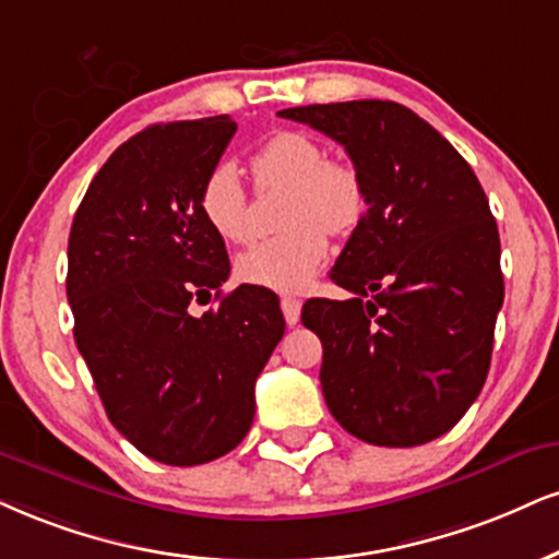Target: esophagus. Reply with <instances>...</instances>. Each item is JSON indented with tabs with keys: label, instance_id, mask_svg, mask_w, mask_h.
<instances>
[{
	"label": "esophagus",
	"instance_id": "34e87169",
	"mask_svg": "<svg viewBox=\"0 0 559 559\" xmlns=\"http://www.w3.org/2000/svg\"><path fill=\"white\" fill-rule=\"evenodd\" d=\"M280 306H282V313H285V321L290 323V326H295V323L300 321V300L285 295V298L280 300Z\"/></svg>",
	"mask_w": 559,
	"mask_h": 559
}]
</instances>
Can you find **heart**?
Instances as JSON below:
<instances>
[{
	"label": "heart",
	"instance_id": "1",
	"mask_svg": "<svg viewBox=\"0 0 559 559\" xmlns=\"http://www.w3.org/2000/svg\"><path fill=\"white\" fill-rule=\"evenodd\" d=\"M251 174L261 191L287 189L280 236L240 253L238 277L277 293H300L311 285L329 253V238L347 236L368 210L362 176L355 165L326 160L319 140L302 132H280L251 155ZM206 225L227 243L251 236L248 191L233 165H217L199 191Z\"/></svg>",
	"mask_w": 559,
	"mask_h": 559
}]
</instances>
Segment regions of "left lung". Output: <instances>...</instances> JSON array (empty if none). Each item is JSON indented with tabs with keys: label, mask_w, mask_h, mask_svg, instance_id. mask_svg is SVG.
I'll list each match as a JSON object with an SVG mask.
<instances>
[{
	"label": "left lung",
	"mask_w": 559,
	"mask_h": 559,
	"mask_svg": "<svg viewBox=\"0 0 559 559\" xmlns=\"http://www.w3.org/2000/svg\"><path fill=\"white\" fill-rule=\"evenodd\" d=\"M347 150L368 210L332 269L347 300L313 298L321 389L349 436L412 448L451 430L490 370L502 306L500 236L453 144L394 100L280 111Z\"/></svg>",
	"instance_id": "8db88e82"
}]
</instances>
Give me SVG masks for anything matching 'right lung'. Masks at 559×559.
<instances>
[{
    "label": "right lung",
    "mask_w": 559,
    "mask_h": 559,
    "mask_svg": "<svg viewBox=\"0 0 559 559\" xmlns=\"http://www.w3.org/2000/svg\"><path fill=\"white\" fill-rule=\"evenodd\" d=\"M236 129L212 116L134 134L90 181L69 233L80 355L116 430L170 466L206 464L246 438L253 385L285 334L272 290H219L230 261L199 210ZM212 292L218 306L191 314Z\"/></svg>",
    "instance_id": "right-lung-1"
}]
</instances>
